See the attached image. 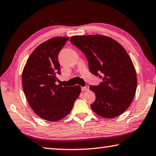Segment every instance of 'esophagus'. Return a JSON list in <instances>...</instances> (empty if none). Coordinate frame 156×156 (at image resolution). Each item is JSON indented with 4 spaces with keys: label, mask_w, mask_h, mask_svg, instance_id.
Masks as SVG:
<instances>
[{
    "label": "esophagus",
    "mask_w": 156,
    "mask_h": 156,
    "mask_svg": "<svg viewBox=\"0 0 156 156\" xmlns=\"http://www.w3.org/2000/svg\"><path fill=\"white\" fill-rule=\"evenodd\" d=\"M81 89H82V91H87V90H89V86L87 85L85 87H83L81 88Z\"/></svg>",
    "instance_id": "esophagus-1"
}]
</instances>
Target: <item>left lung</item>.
<instances>
[{
	"label": "left lung",
	"mask_w": 156,
	"mask_h": 156,
	"mask_svg": "<svg viewBox=\"0 0 156 156\" xmlns=\"http://www.w3.org/2000/svg\"><path fill=\"white\" fill-rule=\"evenodd\" d=\"M70 41L85 55L90 72L102 73L99 85L89 86L96 95L91 109L105 118L122 114L130 106L137 88L135 67L126 50L114 39L102 35L73 36Z\"/></svg>",
	"instance_id": "8db88e82"
}]
</instances>
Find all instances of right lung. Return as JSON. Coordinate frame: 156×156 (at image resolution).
I'll return each mask as SVG.
<instances>
[{
    "mask_svg": "<svg viewBox=\"0 0 156 156\" xmlns=\"http://www.w3.org/2000/svg\"><path fill=\"white\" fill-rule=\"evenodd\" d=\"M69 37H54L31 53L22 73L23 89L34 112L44 120L57 122L72 111L80 94L79 85L56 84L60 74L58 54Z\"/></svg>",
    "mask_w": 156,
    "mask_h": 156,
    "instance_id": "right-lung-1",
    "label": "right lung"
}]
</instances>
